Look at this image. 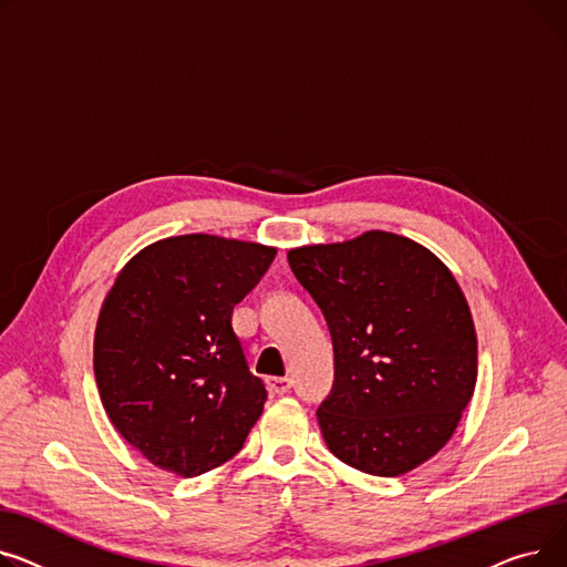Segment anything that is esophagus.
Returning a JSON list of instances; mask_svg holds the SVG:
<instances>
[{
	"instance_id": "obj_1",
	"label": "esophagus",
	"mask_w": 567,
	"mask_h": 567,
	"mask_svg": "<svg viewBox=\"0 0 567 567\" xmlns=\"http://www.w3.org/2000/svg\"><path fill=\"white\" fill-rule=\"evenodd\" d=\"M290 384H292V382H290V378H270V380H268L270 391H275V393H279V395H281V393H286V391L290 389Z\"/></svg>"
}]
</instances>
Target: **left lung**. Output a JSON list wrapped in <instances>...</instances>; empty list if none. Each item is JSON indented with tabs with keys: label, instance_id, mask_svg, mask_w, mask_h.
<instances>
[{
	"label": "left lung",
	"instance_id": "1",
	"mask_svg": "<svg viewBox=\"0 0 567 567\" xmlns=\"http://www.w3.org/2000/svg\"><path fill=\"white\" fill-rule=\"evenodd\" d=\"M288 262L334 343V386L316 412L327 449L386 478L437 455L478 378L474 318L453 272L389 230L295 247Z\"/></svg>",
	"mask_w": 567,
	"mask_h": 567
}]
</instances>
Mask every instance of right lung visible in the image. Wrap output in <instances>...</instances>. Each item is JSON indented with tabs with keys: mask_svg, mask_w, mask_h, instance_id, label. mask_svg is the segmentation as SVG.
<instances>
[{
	"mask_svg": "<svg viewBox=\"0 0 567 567\" xmlns=\"http://www.w3.org/2000/svg\"><path fill=\"white\" fill-rule=\"evenodd\" d=\"M277 249L189 233L132 256L100 307L93 373L118 435L192 478L236 455L268 393L247 369L233 307Z\"/></svg>",
	"mask_w": 567,
	"mask_h": 567,
	"instance_id": "right-lung-1",
	"label": "right lung"
}]
</instances>
